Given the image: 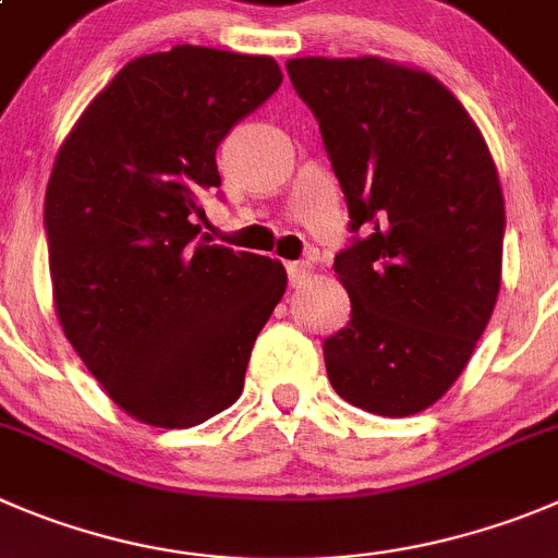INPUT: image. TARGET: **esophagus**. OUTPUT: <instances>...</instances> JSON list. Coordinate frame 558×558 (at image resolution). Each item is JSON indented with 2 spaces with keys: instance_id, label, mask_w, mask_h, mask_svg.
I'll return each mask as SVG.
<instances>
[{
  "instance_id": "esophagus-1",
  "label": "esophagus",
  "mask_w": 558,
  "mask_h": 558,
  "mask_svg": "<svg viewBox=\"0 0 558 558\" xmlns=\"http://www.w3.org/2000/svg\"><path fill=\"white\" fill-rule=\"evenodd\" d=\"M286 272H289L291 286H303L311 278V264L308 262H289L286 264Z\"/></svg>"
}]
</instances>
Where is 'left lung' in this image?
Returning <instances> with one entry per match:
<instances>
[{
    "label": "left lung",
    "mask_w": 558,
    "mask_h": 558,
    "mask_svg": "<svg viewBox=\"0 0 558 558\" xmlns=\"http://www.w3.org/2000/svg\"><path fill=\"white\" fill-rule=\"evenodd\" d=\"M350 208L336 275L350 325L325 341L341 399L402 418L473 355L501 289L504 195L476 123L435 76L379 57L286 62Z\"/></svg>",
    "instance_id": "obj_1"
}]
</instances>
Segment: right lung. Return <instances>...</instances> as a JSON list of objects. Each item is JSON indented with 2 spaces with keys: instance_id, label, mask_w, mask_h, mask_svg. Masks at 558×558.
Listing matches in <instances>:
<instances>
[{
  "instance_id": "add662e5",
  "label": "right lung",
  "mask_w": 558,
  "mask_h": 558,
  "mask_svg": "<svg viewBox=\"0 0 558 558\" xmlns=\"http://www.w3.org/2000/svg\"><path fill=\"white\" fill-rule=\"evenodd\" d=\"M283 74L272 57L173 46L121 68L57 154L44 228L68 341L118 408L165 429L222 413L286 291L267 255L208 244L217 148Z\"/></svg>"
}]
</instances>
